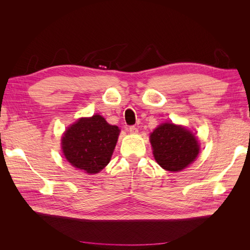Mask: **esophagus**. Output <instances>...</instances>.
<instances>
[{
  "label": "esophagus",
  "mask_w": 250,
  "mask_h": 250,
  "mask_svg": "<svg viewBox=\"0 0 250 250\" xmlns=\"http://www.w3.org/2000/svg\"><path fill=\"white\" fill-rule=\"evenodd\" d=\"M128 131L132 134H135V133H138V128L135 126H129V128H128Z\"/></svg>",
  "instance_id": "esophagus-1"
}]
</instances>
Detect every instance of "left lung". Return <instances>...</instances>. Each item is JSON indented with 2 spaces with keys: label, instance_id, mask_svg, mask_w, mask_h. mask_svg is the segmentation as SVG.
I'll use <instances>...</instances> for the list:
<instances>
[{
  "label": "left lung",
  "instance_id": "8db88e82",
  "mask_svg": "<svg viewBox=\"0 0 250 250\" xmlns=\"http://www.w3.org/2000/svg\"><path fill=\"white\" fill-rule=\"evenodd\" d=\"M150 142L157 164L171 172L185 169L199 153L197 139L186 128L172 123L158 126L151 133Z\"/></svg>",
  "mask_w": 250,
  "mask_h": 250
}]
</instances>
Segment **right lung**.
<instances>
[{
	"label": "right lung",
	"instance_id": "1",
	"mask_svg": "<svg viewBox=\"0 0 250 250\" xmlns=\"http://www.w3.org/2000/svg\"><path fill=\"white\" fill-rule=\"evenodd\" d=\"M119 133L117 126L99 115L82 118L65 131L62 140L63 154L75 168L98 173L109 163Z\"/></svg>",
	"mask_w": 250,
	"mask_h": 250
}]
</instances>
